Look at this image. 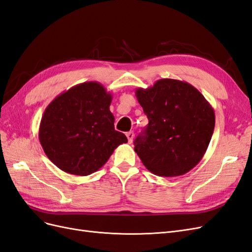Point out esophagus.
Returning <instances> with one entry per match:
<instances>
[{"instance_id": "34e87169", "label": "esophagus", "mask_w": 252, "mask_h": 252, "mask_svg": "<svg viewBox=\"0 0 252 252\" xmlns=\"http://www.w3.org/2000/svg\"><path fill=\"white\" fill-rule=\"evenodd\" d=\"M126 138H127L128 143H132V142H133V139H134V133H133L132 131H129V132H127V133L126 134Z\"/></svg>"}]
</instances>
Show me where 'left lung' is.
Returning a JSON list of instances; mask_svg holds the SVG:
<instances>
[{
  "mask_svg": "<svg viewBox=\"0 0 252 252\" xmlns=\"http://www.w3.org/2000/svg\"><path fill=\"white\" fill-rule=\"evenodd\" d=\"M149 125L135 139V152L151 173L178 177L196 166L208 148L215 111L196 88L162 78L148 89H136Z\"/></svg>",
  "mask_w": 252,
  "mask_h": 252,
  "instance_id": "8db88e82",
  "label": "left lung"
}]
</instances>
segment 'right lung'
<instances>
[{"label": "right lung", "mask_w": 252, "mask_h": 252, "mask_svg": "<svg viewBox=\"0 0 252 252\" xmlns=\"http://www.w3.org/2000/svg\"><path fill=\"white\" fill-rule=\"evenodd\" d=\"M111 93L97 82L76 85L46 108L38 139L47 157L63 172L88 176L105 164L118 145L126 143L114 128Z\"/></svg>", "instance_id": "1"}]
</instances>
